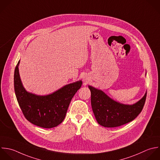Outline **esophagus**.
<instances>
[{
  "label": "esophagus",
  "instance_id": "34e87169",
  "mask_svg": "<svg viewBox=\"0 0 160 160\" xmlns=\"http://www.w3.org/2000/svg\"><path fill=\"white\" fill-rule=\"evenodd\" d=\"M83 82L86 83H88V78H87V77H83Z\"/></svg>",
  "mask_w": 160,
  "mask_h": 160
}]
</instances>
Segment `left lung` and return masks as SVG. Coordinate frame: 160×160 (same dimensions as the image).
Masks as SVG:
<instances>
[{
    "label": "left lung",
    "mask_w": 160,
    "mask_h": 160,
    "mask_svg": "<svg viewBox=\"0 0 160 160\" xmlns=\"http://www.w3.org/2000/svg\"><path fill=\"white\" fill-rule=\"evenodd\" d=\"M91 104L98 123L104 127L122 126L133 120L141 113L145 103L147 92L137 102L127 105L117 102L104 92L88 85Z\"/></svg>",
    "instance_id": "left-lung-1"
}]
</instances>
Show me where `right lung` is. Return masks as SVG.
<instances>
[{
  "label": "right lung",
  "mask_w": 160,
  "mask_h": 160,
  "mask_svg": "<svg viewBox=\"0 0 160 160\" xmlns=\"http://www.w3.org/2000/svg\"><path fill=\"white\" fill-rule=\"evenodd\" d=\"M18 61L14 72V90L16 98L26 119L44 128L58 126L64 120L70 103L82 85V80L67 84L46 95L27 92L22 83Z\"/></svg>",
  "instance_id": "1"
}]
</instances>
